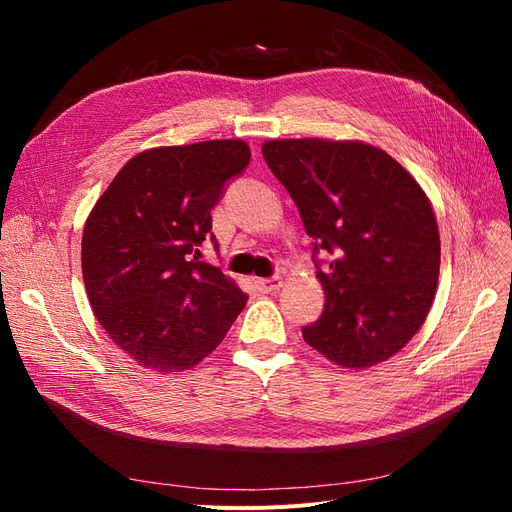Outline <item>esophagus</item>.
I'll return each mask as SVG.
<instances>
[{"instance_id":"obj_1","label":"esophagus","mask_w":512,"mask_h":512,"mask_svg":"<svg viewBox=\"0 0 512 512\" xmlns=\"http://www.w3.org/2000/svg\"><path fill=\"white\" fill-rule=\"evenodd\" d=\"M256 288L262 294H269L282 288V277H267V280H256Z\"/></svg>"}]
</instances>
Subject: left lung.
I'll list each match as a JSON object with an SVG mask.
<instances>
[{
  "instance_id": "obj_1",
  "label": "left lung",
  "mask_w": 512,
  "mask_h": 512,
  "mask_svg": "<svg viewBox=\"0 0 512 512\" xmlns=\"http://www.w3.org/2000/svg\"><path fill=\"white\" fill-rule=\"evenodd\" d=\"M262 156L314 237L327 301L303 339L342 367L386 361L421 329L438 286L440 235L421 185L356 141H269ZM318 253L332 254L327 266Z\"/></svg>"
}]
</instances>
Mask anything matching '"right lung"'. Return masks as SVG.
<instances>
[{"label": "right lung", "instance_id": "obj_1", "mask_svg": "<svg viewBox=\"0 0 512 512\" xmlns=\"http://www.w3.org/2000/svg\"><path fill=\"white\" fill-rule=\"evenodd\" d=\"M250 164L243 141L138 153L89 213L83 282L113 342L158 371L194 367L226 337L247 294L198 260L211 209Z\"/></svg>", "mask_w": 512, "mask_h": 512}]
</instances>
